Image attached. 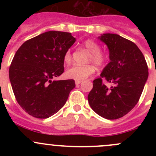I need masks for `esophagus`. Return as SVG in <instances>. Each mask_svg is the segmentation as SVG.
<instances>
[{"label": "esophagus", "instance_id": "obj_1", "mask_svg": "<svg viewBox=\"0 0 156 156\" xmlns=\"http://www.w3.org/2000/svg\"><path fill=\"white\" fill-rule=\"evenodd\" d=\"M81 83V81H75V84L76 85H78V84H80Z\"/></svg>", "mask_w": 156, "mask_h": 156}]
</instances>
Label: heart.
<instances>
[{"mask_svg": "<svg viewBox=\"0 0 156 156\" xmlns=\"http://www.w3.org/2000/svg\"><path fill=\"white\" fill-rule=\"evenodd\" d=\"M83 45L88 51L90 52V56L87 60V63H93L98 69H102L106 65L108 57L106 53L102 51L99 44L92 39H87L83 42ZM64 62L69 64L72 62V50L69 49L66 50L63 56ZM95 72V68L91 64L85 66L75 65L69 68L66 72V75L70 79L75 81H83L85 78L90 76Z\"/></svg>", "mask_w": 156, "mask_h": 156, "instance_id": "b5f03b06", "label": "heart"}]
</instances>
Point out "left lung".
<instances>
[{
	"label": "left lung",
	"mask_w": 156,
	"mask_h": 156,
	"mask_svg": "<svg viewBox=\"0 0 156 156\" xmlns=\"http://www.w3.org/2000/svg\"><path fill=\"white\" fill-rule=\"evenodd\" d=\"M109 50L110 62L100 78L93 81L87 100L91 108L104 119L123 117L138 103L148 78V66L138 47L116 34L100 37ZM105 82L109 83L107 86Z\"/></svg>",
	"instance_id": "1"
}]
</instances>
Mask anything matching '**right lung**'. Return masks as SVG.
Here are the masks:
<instances>
[{"label": "right lung", "instance_id": "add662e5", "mask_svg": "<svg viewBox=\"0 0 156 156\" xmlns=\"http://www.w3.org/2000/svg\"><path fill=\"white\" fill-rule=\"evenodd\" d=\"M71 33L50 31L22 44L9 69L16 100L37 119H48L66 103L73 79L53 81L64 72L63 56L75 43Z\"/></svg>", "mask_w": 156, "mask_h": 156}]
</instances>
